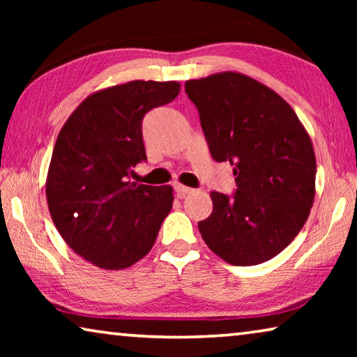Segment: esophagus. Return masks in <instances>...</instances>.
Returning a JSON list of instances; mask_svg holds the SVG:
<instances>
[{
    "mask_svg": "<svg viewBox=\"0 0 357 357\" xmlns=\"http://www.w3.org/2000/svg\"><path fill=\"white\" fill-rule=\"evenodd\" d=\"M174 192H176L178 198H184L185 195H189V193L193 192V189H190V187L187 185H183V184H174Z\"/></svg>",
    "mask_w": 357,
    "mask_h": 357,
    "instance_id": "esophagus-1",
    "label": "esophagus"
}]
</instances>
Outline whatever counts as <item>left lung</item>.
<instances>
[{
  "instance_id": "left-lung-1",
  "label": "left lung",
  "mask_w": 357,
  "mask_h": 357,
  "mask_svg": "<svg viewBox=\"0 0 357 357\" xmlns=\"http://www.w3.org/2000/svg\"><path fill=\"white\" fill-rule=\"evenodd\" d=\"M200 113L211 155L234 167L233 197L211 193L213 213L198 222L204 243L223 261L255 266L285 249L309 219L317 159L291 105L239 72L185 82Z\"/></svg>"
}]
</instances>
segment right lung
Segmentation results:
<instances>
[{"label":"right lung","instance_id":"1","mask_svg":"<svg viewBox=\"0 0 357 357\" xmlns=\"http://www.w3.org/2000/svg\"><path fill=\"white\" fill-rule=\"evenodd\" d=\"M178 82L134 80L100 89L59 130L45 195L56 229L77 255L119 271L146 257L173 206L172 185L129 181L146 160L142 121L179 94Z\"/></svg>","mask_w":357,"mask_h":357}]
</instances>
